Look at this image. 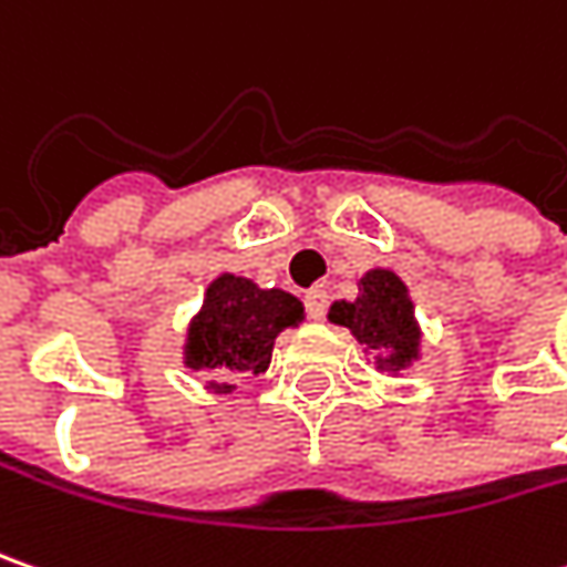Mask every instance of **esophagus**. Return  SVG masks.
<instances>
[{"mask_svg": "<svg viewBox=\"0 0 567 567\" xmlns=\"http://www.w3.org/2000/svg\"><path fill=\"white\" fill-rule=\"evenodd\" d=\"M306 312H309V319H326L328 293L322 287H312V290L306 293Z\"/></svg>", "mask_w": 567, "mask_h": 567, "instance_id": "obj_1", "label": "esophagus"}]
</instances>
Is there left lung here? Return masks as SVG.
<instances>
[{
	"label": "left lung",
	"mask_w": 567,
	"mask_h": 567,
	"mask_svg": "<svg viewBox=\"0 0 567 567\" xmlns=\"http://www.w3.org/2000/svg\"><path fill=\"white\" fill-rule=\"evenodd\" d=\"M328 322L348 328L367 348L382 377H399L421 360V326L405 280L392 268L367 270L354 299H334Z\"/></svg>",
	"instance_id": "8db88e82"
}]
</instances>
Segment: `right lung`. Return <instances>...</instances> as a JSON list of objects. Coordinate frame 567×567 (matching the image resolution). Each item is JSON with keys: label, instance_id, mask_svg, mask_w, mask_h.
I'll return each mask as SVG.
<instances>
[{"label": "right lung", "instance_id": "add662e5", "mask_svg": "<svg viewBox=\"0 0 567 567\" xmlns=\"http://www.w3.org/2000/svg\"><path fill=\"white\" fill-rule=\"evenodd\" d=\"M302 319V302L293 293L277 287L265 290L226 270L213 277L204 306L187 322L182 363L194 373H213L207 392L233 395V380L239 373H265L277 334L297 328Z\"/></svg>", "mask_w": 567, "mask_h": 567}]
</instances>
